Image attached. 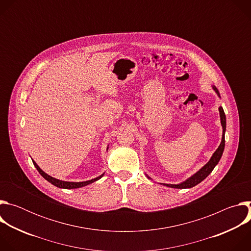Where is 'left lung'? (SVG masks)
I'll return each instance as SVG.
<instances>
[{"label":"left lung","mask_w":251,"mask_h":251,"mask_svg":"<svg viewBox=\"0 0 251 251\" xmlns=\"http://www.w3.org/2000/svg\"><path fill=\"white\" fill-rule=\"evenodd\" d=\"M212 88H213L214 91L218 93V95L220 96V92H219L218 88L216 86H213ZM219 110H220V116H221V123H222V126H223V138H222L221 145L219 146L217 151L213 153V155L211 156L210 160L199 172H197L194 176L189 177L187 181H185V182H183L181 184H177V185L163 184L164 186H167V187H170V188H174V189H190V188H193V187L197 186L198 184H200L201 181H203L204 178L212 172L214 167L218 165V163L220 162V160H221V158L223 156L224 150H225V142H226V140H225V133H226V114H225V111L223 109V107H220Z\"/></svg>","instance_id":"left-lung-1"}]
</instances>
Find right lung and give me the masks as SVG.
Returning a JSON list of instances; mask_svg holds the SVG:
<instances>
[{"mask_svg":"<svg viewBox=\"0 0 251 251\" xmlns=\"http://www.w3.org/2000/svg\"><path fill=\"white\" fill-rule=\"evenodd\" d=\"M32 163H33L34 167L37 168V170L39 171V173L46 178V180H47L48 182H50V183L52 184L53 186H55V187H57V188H61V189H77V188H81V187L87 186V185H89V184H91V183H93V182H96L97 180H99L100 177H102L103 175H104V174H103V175H101V176H97V177H95V178H92V180L86 181V182H79V183L64 182V181L57 180V178L52 177V176H50V175L46 174V173L37 165V163H35L34 161H32Z\"/></svg>","mask_w":251,"mask_h":251,"instance_id":"add662e5","label":"right lung"}]
</instances>
